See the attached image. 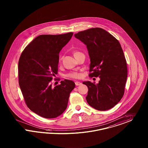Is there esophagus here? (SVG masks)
I'll list each match as a JSON object with an SVG mask.
<instances>
[{"label":"esophagus","mask_w":148,"mask_h":148,"mask_svg":"<svg viewBox=\"0 0 148 148\" xmlns=\"http://www.w3.org/2000/svg\"><path fill=\"white\" fill-rule=\"evenodd\" d=\"M82 82H75V85H76V86H79V85H82Z\"/></svg>","instance_id":"obj_1"}]
</instances>
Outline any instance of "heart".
<instances>
[{
  "label": "heart",
  "instance_id": "heart-1",
  "mask_svg": "<svg viewBox=\"0 0 148 148\" xmlns=\"http://www.w3.org/2000/svg\"><path fill=\"white\" fill-rule=\"evenodd\" d=\"M77 53V52L74 53V55L76 54ZM66 77H71V78H79V77H81V74L77 72V71H73V72H71V73L68 74L66 75Z\"/></svg>",
  "mask_w": 148,
  "mask_h": 148
}]
</instances>
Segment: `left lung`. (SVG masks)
Segmentation results:
<instances>
[{
    "label": "left lung",
    "instance_id": "8db88e82",
    "mask_svg": "<svg viewBox=\"0 0 148 148\" xmlns=\"http://www.w3.org/2000/svg\"><path fill=\"white\" fill-rule=\"evenodd\" d=\"M74 36L86 45L90 59V77H99L97 84L84 82L88 87V104L98 110L114 107L121 99L127 80L125 57L119 41L107 31L95 28Z\"/></svg>",
    "mask_w": 148,
    "mask_h": 148
}]
</instances>
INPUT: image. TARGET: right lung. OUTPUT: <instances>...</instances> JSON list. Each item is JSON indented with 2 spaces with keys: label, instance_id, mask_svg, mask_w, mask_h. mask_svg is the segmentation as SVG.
Wrapping results in <instances>:
<instances>
[{
  "label": "right lung",
  "instance_id": "add662e5",
  "mask_svg": "<svg viewBox=\"0 0 148 148\" xmlns=\"http://www.w3.org/2000/svg\"><path fill=\"white\" fill-rule=\"evenodd\" d=\"M73 33L40 35L26 46L18 61L21 90L27 107L46 119L55 118L64 112L74 82L65 79L53 87L52 77L57 74L59 53L69 41Z\"/></svg>",
  "mask_w": 148,
  "mask_h": 148
}]
</instances>
